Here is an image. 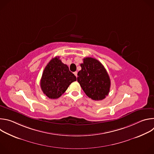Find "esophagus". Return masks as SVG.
Masks as SVG:
<instances>
[{
  "instance_id": "1",
  "label": "esophagus",
  "mask_w": 154,
  "mask_h": 154,
  "mask_svg": "<svg viewBox=\"0 0 154 154\" xmlns=\"http://www.w3.org/2000/svg\"><path fill=\"white\" fill-rule=\"evenodd\" d=\"M74 75L76 76V77H77V72L75 71V72H74Z\"/></svg>"
}]
</instances>
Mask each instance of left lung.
<instances>
[{
    "label": "left lung",
    "mask_w": 154,
    "mask_h": 154,
    "mask_svg": "<svg viewBox=\"0 0 154 154\" xmlns=\"http://www.w3.org/2000/svg\"><path fill=\"white\" fill-rule=\"evenodd\" d=\"M80 66L77 81L85 93L94 100L104 99L109 92L111 82L103 64L95 58L86 57Z\"/></svg>",
    "instance_id": "1"
}]
</instances>
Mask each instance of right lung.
I'll return each mask as SVG.
<instances>
[{"label":"right lung","instance_id":"obj_1","mask_svg":"<svg viewBox=\"0 0 154 154\" xmlns=\"http://www.w3.org/2000/svg\"><path fill=\"white\" fill-rule=\"evenodd\" d=\"M76 80L68 66L58 57L52 58L44 69L40 85L44 94L49 99H55L60 97L71 83Z\"/></svg>","mask_w":154,"mask_h":154}]
</instances>
